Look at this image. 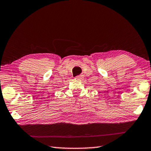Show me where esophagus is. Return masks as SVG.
Returning <instances> with one entry per match:
<instances>
[{
  "label": "esophagus",
  "mask_w": 151,
  "mask_h": 151,
  "mask_svg": "<svg viewBox=\"0 0 151 151\" xmlns=\"http://www.w3.org/2000/svg\"><path fill=\"white\" fill-rule=\"evenodd\" d=\"M82 78V75H78V76H76L75 77V79L76 80H81Z\"/></svg>",
  "instance_id": "obj_1"
}]
</instances>
